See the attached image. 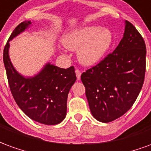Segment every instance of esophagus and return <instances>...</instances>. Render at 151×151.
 <instances>
[{
    "mask_svg": "<svg viewBox=\"0 0 151 151\" xmlns=\"http://www.w3.org/2000/svg\"><path fill=\"white\" fill-rule=\"evenodd\" d=\"M75 73H76V76H77V79H78V80H80V78H81V74H82V72H81L79 69H76Z\"/></svg>",
    "mask_w": 151,
    "mask_h": 151,
    "instance_id": "34e87169",
    "label": "esophagus"
}]
</instances>
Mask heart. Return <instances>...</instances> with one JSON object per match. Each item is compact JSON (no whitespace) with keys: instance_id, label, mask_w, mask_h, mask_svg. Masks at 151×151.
<instances>
[{"instance_id":"1","label":"heart","mask_w":151,"mask_h":151,"mask_svg":"<svg viewBox=\"0 0 151 151\" xmlns=\"http://www.w3.org/2000/svg\"><path fill=\"white\" fill-rule=\"evenodd\" d=\"M110 30L99 26H87L70 31L63 37L62 43L68 49L78 51V59L83 65L99 62L113 43Z\"/></svg>"}]
</instances>
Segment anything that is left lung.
Wrapping results in <instances>:
<instances>
[{
    "label": "left lung",
    "mask_w": 151,
    "mask_h": 151,
    "mask_svg": "<svg viewBox=\"0 0 151 151\" xmlns=\"http://www.w3.org/2000/svg\"><path fill=\"white\" fill-rule=\"evenodd\" d=\"M116 48L81 76L91 114L100 122L113 121L133 106L142 87L146 48L129 22Z\"/></svg>",
    "instance_id": "8db88e82"
}]
</instances>
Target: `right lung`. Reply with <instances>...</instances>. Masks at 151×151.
Returning a JSON list of instances; mask_svg holds the SVG:
<instances>
[{
	"mask_svg": "<svg viewBox=\"0 0 151 151\" xmlns=\"http://www.w3.org/2000/svg\"><path fill=\"white\" fill-rule=\"evenodd\" d=\"M31 25V21L21 22L9 38L3 52L9 85L18 107L31 120L53 125L60 123L66 116L67 98L75 82L74 67L62 69L47 63L34 77H24L14 69L9 59V41Z\"/></svg>",
	"mask_w": 151,
	"mask_h": 151,
	"instance_id": "add662e5",
	"label": "right lung"
}]
</instances>
